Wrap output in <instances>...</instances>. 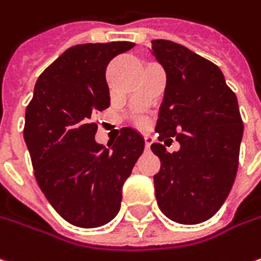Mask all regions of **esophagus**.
<instances>
[{
	"label": "esophagus",
	"instance_id": "obj_1",
	"mask_svg": "<svg viewBox=\"0 0 261 261\" xmlns=\"http://www.w3.org/2000/svg\"><path fill=\"white\" fill-rule=\"evenodd\" d=\"M153 139L150 136H144V143H146V150H149L150 149V144H152Z\"/></svg>",
	"mask_w": 261,
	"mask_h": 261
}]
</instances>
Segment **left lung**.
<instances>
[{"label": "left lung", "instance_id": "1", "mask_svg": "<svg viewBox=\"0 0 261 261\" xmlns=\"http://www.w3.org/2000/svg\"><path fill=\"white\" fill-rule=\"evenodd\" d=\"M152 54L166 73L156 131L175 137L179 150L153 143L161 159L153 176L158 206L182 225L210 219L232 188L243 140L238 100L218 65L171 40H152Z\"/></svg>", "mask_w": 261, "mask_h": 261}]
</instances>
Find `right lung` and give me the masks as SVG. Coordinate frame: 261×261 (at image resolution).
Segmentation results:
<instances>
[{
  "label": "right lung",
  "instance_id": "1",
  "mask_svg": "<svg viewBox=\"0 0 261 261\" xmlns=\"http://www.w3.org/2000/svg\"><path fill=\"white\" fill-rule=\"evenodd\" d=\"M133 42L68 48L40 74L26 108L24 142L35 178L57 213L80 228L112 221L122 186L144 150L130 127L109 147L95 142L97 112L109 107L107 67Z\"/></svg>",
  "mask_w": 261,
  "mask_h": 261
}]
</instances>
